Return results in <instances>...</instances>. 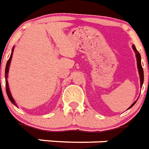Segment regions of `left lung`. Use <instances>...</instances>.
I'll return each mask as SVG.
<instances>
[{"instance_id": "8db88e82", "label": "left lung", "mask_w": 149, "mask_h": 149, "mask_svg": "<svg viewBox=\"0 0 149 149\" xmlns=\"http://www.w3.org/2000/svg\"><path fill=\"white\" fill-rule=\"evenodd\" d=\"M133 49L134 51L136 53V57H137V63H138V71H139V74H140V80H141V87H142V84H143V82H144V71H143V68L141 66V54L140 53L138 52V51L136 49V47H135L134 45H133ZM137 102V101H136ZM136 102H134L133 103L131 106H130L129 109L132 107L133 105H134Z\"/></svg>"}]
</instances>
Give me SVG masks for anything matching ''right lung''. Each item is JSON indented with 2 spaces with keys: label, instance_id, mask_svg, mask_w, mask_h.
Returning a JSON list of instances; mask_svg holds the SVG:
<instances>
[{
  "label": "right lung",
  "instance_id": "add662e5",
  "mask_svg": "<svg viewBox=\"0 0 149 149\" xmlns=\"http://www.w3.org/2000/svg\"><path fill=\"white\" fill-rule=\"evenodd\" d=\"M12 52H13V49H12ZM11 57H12V52H11V54L10 58H9V59L8 60V62H7L6 64V67H5V86H6V92L7 95H8V97L9 100L11 101V102L12 104H14L15 105V102L14 99H13V97L11 96V92H10V91H9L8 88V80H7V78H8V70H9V65H10V62H11Z\"/></svg>",
  "mask_w": 149,
  "mask_h": 149
}]
</instances>
